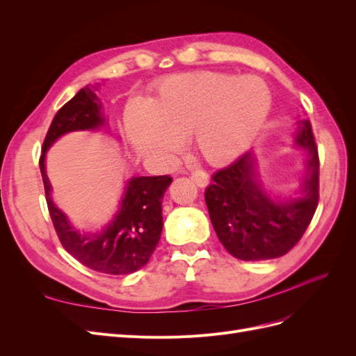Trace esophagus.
<instances>
[{"label": "esophagus", "instance_id": "esophagus-1", "mask_svg": "<svg viewBox=\"0 0 356 356\" xmlns=\"http://www.w3.org/2000/svg\"><path fill=\"white\" fill-rule=\"evenodd\" d=\"M190 179L195 182L197 187L208 186V182H209L208 174L204 170H202V169H193L191 174H190Z\"/></svg>", "mask_w": 356, "mask_h": 356}]
</instances>
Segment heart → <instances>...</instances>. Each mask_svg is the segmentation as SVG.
<instances>
[{
    "instance_id": "obj_1",
    "label": "heart",
    "mask_w": 356,
    "mask_h": 356,
    "mask_svg": "<svg viewBox=\"0 0 356 356\" xmlns=\"http://www.w3.org/2000/svg\"><path fill=\"white\" fill-rule=\"evenodd\" d=\"M270 105L264 83L254 77L196 72L161 83L145 105L126 111V129L136 152L168 156L179 138L191 135L196 153L221 163L242 153Z\"/></svg>"
}]
</instances>
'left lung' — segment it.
<instances>
[{
  "label": "left lung",
  "mask_w": 356,
  "mask_h": 356,
  "mask_svg": "<svg viewBox=\"0 0 356 356\" xmlns=\"http://www.w3.org/2000/svg\"><path fill=\"white\" fill-rule=\"evenodd\" d=\"M296 144L310 154L303 197L273 202L255 179L251 153L212 175V184L204 191L211 222L222 246L239 260L285 255L314 218L319 202V156L309 120L300 123Z\"/></svg>",
  "instance_id": "left-lung-1"
}]
</instances>
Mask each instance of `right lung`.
<instances>
[{"label": "right lung", "instance_id": "right-lung-1", "mask_svg": "<svg viewBox=\"0 0 356 356\" xmlns=\"http://www.w3.org/2000/svg\"><path fill=\"white\" fill-rule=\"evenodd\" d=\"M95 89L86 86L53 117L42 143L40 170L44 182L46 200L53 227L62 246L83 266L108 275H129L144 267L153 255L163 229L161 200L172 178L169 175L138 177L129 181L127 190L114 221L99 234L75 232L65 213L50 197V182L46 175L44 156L59 136L72 131L95 129L104 123L101 102Z\"/></svg>", "mask_w": 356, "mask_h": 356}]
</instances>
